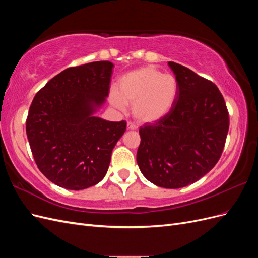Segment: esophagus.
I'll return each mask as SVG.
<instances>
[{"instance_id": "obj_1", "label": "esophagus", "mask_w": 258, "mask_h": 258, "mask_svg": "<svg viewBox=\"0 0 258 258\" xmlns=\"http://www.w3.org/2000/svg\"><path fill=\"white\" fill-rule=\"evenodd\" d=\"M127 129L128 130H137L138 126H136V124L132 123V122H128L127 123Z\"/></svg>"}]
</instances>
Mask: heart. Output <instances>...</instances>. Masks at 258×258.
Segmentation results:
<instances>
[{"label":"heart","instance_id":"heart-1","mask_svg":"<svg viewBox=\"0 0 258 258\" xmlns=\"http://www.w3.org/2000/svg\"><path fill=\"white\" fill-rule=\"evenodd\" d=\"M118 91L110 92L111 103L119 111L132 105L135 118L143 123H153L166 117L172 110L178 95L175 76L163 74L155 67H143L122 75Z\"/></svg>","mask_w":258,"mask_h":258}]
</instances>
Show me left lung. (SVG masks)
<instances>
[{
  "instance_id": "obj_1",
  "label": "left lung",
  "mask_w": 258,
  "mask_h": 258,
  "mask_svg": "<svg viewBox=\"0 0 258 258\" xmlns=\"http://www.w3.org/2000/svg\"><path fill=\"white\" fill-rule=\"evenodd\" d=\"M178 83L171 112L144 124L137 162L142 174L163 188H181L212 169L224 150L229 115L216 85L188 68L168 62Z\"/></svg>"
}]
</instances>
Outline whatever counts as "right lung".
Masks as SVG:
<instances>
[{"label": "right lung", "mask_w": 258, "mask_h": 258, "mask_svg": "<svg viewBox=\"0 0 258 258\" xmlns=\"http://www.w3.org/2000/svg\"><path fill=\"white\" fill-rule=\"evenodd\" d=\"M113 68L96 61L66 69L31 103L27 137L37 168L53 184L81 190L105 176L127 126L95 115L108 96Z\"/></svg>", "instance_id": "add662e5"}]
</instances>
